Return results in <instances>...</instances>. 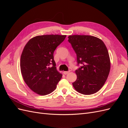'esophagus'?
<instances>
[{"label":"esophagus","instance_id":"esophagus-1","mask_svg":"<svg viewBox=\"0 0 128 128\" xmlns=\"http://www.w3.org/2000/svg\"><path fill=\"white\" fill-rule=\"evenodd\" d=\"M69 72H70V70H69V71H66V72H64V74L66 75V74H68Z\"/></svg>","mask_w":128,"mask_h":128}]
</instances>
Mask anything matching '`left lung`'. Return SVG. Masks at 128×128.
Segmentation results:
<instances>
[{
  "mask_svg": "<svg viewBox=\"0 0 128 128\" xmlns=\"http://www.w3.org/2000/svg\"><path fill=\"white\" fill-rule=\"evenodd\" d=\"M68 42L77 56V80L72 83L80 94L90 95L98 92L109 75L110 62L106 45L99 38L88 35L68 36Z\"/></svg>",
  "mask_w": 128,
  "mask_h": 128,
  "instance_id": "1",
  "label": "left lung"
}]
</instances>
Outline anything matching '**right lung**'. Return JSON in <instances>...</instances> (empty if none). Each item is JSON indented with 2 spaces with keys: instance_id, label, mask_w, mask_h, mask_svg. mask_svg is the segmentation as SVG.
<instances>
[{
  "instance_id": "add662e5",
  "label": "right lung",
  "mask_w": 128,
  "mask_h": 128,
  "mask_svg": "<svg viewBox=\"0 0 128 128\" xmlns=\"http://www.w3.org/2000/svg\"><path fill=\"white\" fill-rule=\"evenodd\" d=\"M66 36L46 34L32 38L23 50L21 72L25 83L34 92L48 94L56 88L62 77L56 67L53 53Z\"/></svg>"
}]
</instances>
